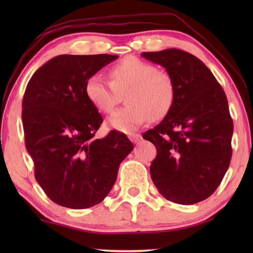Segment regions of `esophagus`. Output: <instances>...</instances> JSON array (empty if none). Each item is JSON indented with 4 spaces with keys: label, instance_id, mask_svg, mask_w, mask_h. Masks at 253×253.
Listing matches in <instances>:
<instances>
[{
    "label": "esophagus",
    "instance_id": "1",
    "mask_svg": "<svg viewBox=\"0 0 253 253\" xmlns=\"http://www.w3.org/2000/svg\"><path fill=\"white\" fill-rule=\"evenodd\" d=\"M129 139L133 142V143H138L139 141H140L141 139V136L139 135V133H130L129 135Z\"/></svg>",
    "mask_w": 253,
    "mask_h": 253
}]
</instances>
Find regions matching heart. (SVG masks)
<instances>
[{"label":"heart","instance_id":"b5f03b06","mask_svg":"<svg viewBox=\"0 0 253 253\" xmlns=\"http://www.w3.org/2000/svg\"><path fill=\"white\" fill-rule=\"evenodd\" d=\"M111 82L99 75L85 83V94L98 111L109 114L125 94L126 106L117 110L107 123L113 129L129 133L150 118H163L173 106L175 85L170 75L153 64L127 56L110 71Z\"/></svg>","mask_w":253,"mask_h":253}]
</instances>
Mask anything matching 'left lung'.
Segmentation results:
<instances>
[{
	"instance_id": "8db88e82",
	"label": "left lung",
	"mask_w": 253,
	"mask_h": 253,
	"mask_svg": "<svg viewBox=\"0 0 253 253\" xmlns=\"http://www.w3.org/2000/svg\"><path fill=\"white\" fill-rule=\"evenodd\" d=\"M163 66L175 85L173 106L142 135L157 148L150 175L159 192L178 204L206 200L232 159L233 120L221 84L204 63L178 49L141 53Z\"/></svg>"
}]
</instances>
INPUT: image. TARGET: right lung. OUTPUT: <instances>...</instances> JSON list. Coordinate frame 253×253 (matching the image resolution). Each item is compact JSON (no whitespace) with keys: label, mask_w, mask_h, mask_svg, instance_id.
Here are the masks:
<instances>
[{"label":"right lung","mask_w":253,"mask_h":253,"mask_svg":"<svg viewBox=\"0 0 253 253\" xmlns=\"http://www.w3.org/2000/svg\"><path fill=\"white\" fill-rule=\"evenodd\" d=\"M117 55L53 57L32 75L23 99L26 149L35 177L58 206L87 209L115 184L120 164L133 146L111 130L96 139L103 118L85 94V83Z\"/></svg>","instance_id":"obj_1"}]
</instances>
